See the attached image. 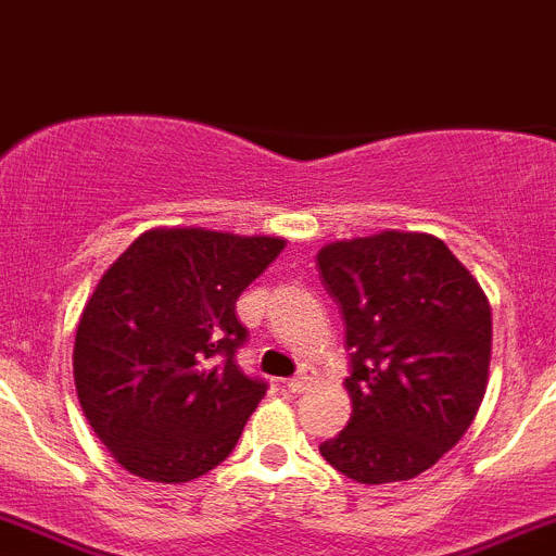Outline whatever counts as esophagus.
Here are the masks:
<instances>
[{
  "label": "esophagus",
  "mask_w": 556,
  "mask_h": 556,
  "mask_svg": "<svg viewBox=\"0 0 556 556\" xmlns=\"http://www.w3.org/2000/svg\"><path fill=\"white\" fill-rule=\"evenodd\" d=\"M285 388H288L290 393H304V390L309 388V377L307 374H299V377L288 379V382H285Z\"/></svg>",
  "instance_id": "obj_1"
}]
</instances>
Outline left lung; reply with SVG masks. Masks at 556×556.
Here are the masks:
<instances>
[{
    "label": "left lung",
    "mask_w": 556,
    "mask_h": 556,
    "mask_svg": "<svg viewBox=\"0 0 556 556\" xmlns=\"http://www.w3.org/2000/svg\"><path fill=\"white\" fill-rule=\"evenodd\" d=\"M318 274L352 352V421L321 443V457L363 484L418 477L479 413L493 343L488 296L427 232L327 243Z\"/></svg>",
    "instance_id": "obj_1"
}]
</instances>
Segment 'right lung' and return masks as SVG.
<instances>
[{
	"instance_id": "add662e5",
	"label": "right lung",
	"mask_w": 556,
	"mask_h": 556,
	"mask_svg": "<svg viewBox=\"0 0 556 556\" xmlns=\"http://www.w3.org/2000/svg\"><path fill=\"white\" fill-rule=\"evenodd\" d=\"M285 249L271 235L154 227L102 274L74 338L83 413L122 468L179 484L232 452L268 384L235 363L243 290Z\"/></svg>"
}]
</instances>
